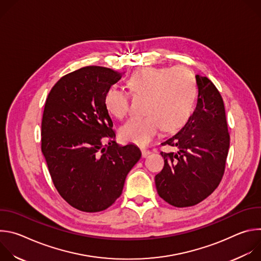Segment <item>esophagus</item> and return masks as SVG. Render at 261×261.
Instances as JSON below:
<instances>
[{"instance_id": "obj_1", "label": "esophagus", "mask_w": 261, "mask_h": 261, "mask_svg": "<svg viewBox=\"0 0 261 261\" xmlns=\"http://www.w3.org/2000/svg\"><path fill=\"white\" fill-rule=\"evenodd\" d=\"M150 154H151V151L146 150V148H141V156H142V158L147 157Z\"/></svg>"}]
</instances>
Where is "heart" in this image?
I'll use <instances>...</instances> for the list:
<instances>
[{"mask_svg":"<svg viewBox=\"0 0 261 261\" xmlns=\"http://www.w3.org/2000/svg\"><path fill=\"white\" fill-rule=\"evenodd\" d=\"M130 92L146 97L142 117H135L120 129L125 142L146 145L163 129L175 131L187 123L193 113L197 96L194 74L188 68L177 66L144 67L135 70L128 79ZM105 109L113 117L123 119L129 111V94L110 87L104 95Z\"/></svg>","mask_w":261,"mask_h":261,"instance_id":"heart-1","label":"heart"}]
</instances>
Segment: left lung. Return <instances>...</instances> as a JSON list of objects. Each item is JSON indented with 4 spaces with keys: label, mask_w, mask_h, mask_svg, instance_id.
Instances as JSON below:
<instances>
[{
    "label": "left lung",
    "mask_w": 261,
    "mask_h": 261,
    "mask_svg": "<svg viewBox=\"0 0 261 261\" xmlns=\"http://www.w3.org/2000/svg\"><path fill=\"white\" fill-rule=\"evenodd\" d=\"M198 98L186 125L162 144L176 153H161L164 167L155 176L159 196L176 207L192 206L211 195L225 170L229 133L223 99L215 85L197 75Z\"/></svg>",
    "instance_id": "left-lung-1"
}]
</instances>
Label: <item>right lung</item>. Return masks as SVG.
<instances>
[{
	"label": "right lung",
	"mask_w": 261,
	"mask_h": 261,
	"mask_svg": "<svg viewBox=\"0 0 261 261\" xmlns=\"http://www.w3.org/2000/svg\"><path fill=\"white\" fill-rule=\"evenodd\" d=\"M121 77L122 73L109 68L84 67L63 76L45 102L43 156L60 195L83 212L113 204L141 157L136 145L114 140V124L104 107L105 92Z\"/></svg>",
	"instance_id": "1"
}]
</instances>
